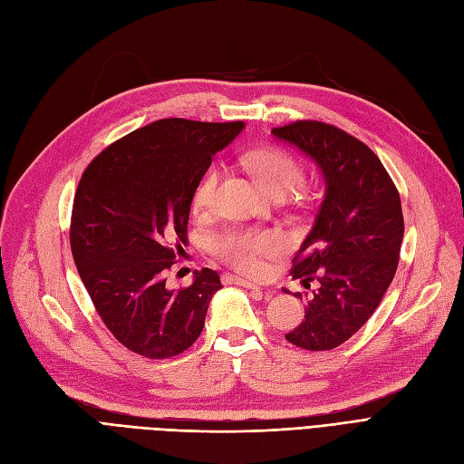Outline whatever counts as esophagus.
Instances as JSON below:
<instances>
[{
	"instance_id": "esophagus-1",
	"label": "esophagus",
	"mask_w": 464,
	"mask_h": 464,
	"mask_svg": "<svg viewBox=\"0 0 464 464\" xmlns=\"http://www.w3.org/2000/svg\"><path fill=\"white\" fill-rule=\"evenodd\" d=\"M226 281H229V283H235V285H241V286H245V288H250V290H264L260 285H256V283H252V281H246V279H241V277H223Z\"/></svg>"
}]
</instances>
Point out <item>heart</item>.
<instances>
[{
	"mask_svg": "<svg viewBox=\"0 0 464 464\" xmlns=\"http://www.w3.org/2000/svg\"><path fill=\"white\" fill-rule=\"evenodd\" d=\"M243 166L258 179L269 193L285 197L304 179V164L285 147L260 145L241 154ZM218 187V169L208 168L195 187L193 210L208 212L214 206ZM214 254L237 271L258 276L264 271V262L285 248V238L269 229H233L214 238Z\"/></svg>",
	"mask_w": 464,
	"mask_h": 464,
	"instance_id": "heart-1",
	"label": "heart"
}]
</instances>
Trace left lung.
I'll use <instances>...</instances> for the list:
<instances>
[{"label":"left lung","instance_id":"8db88e82","mask_svg":"<svg viewBox=\"0 0 464 464\" xmlns=\"http://www.w3.org/2000/svg\"><path fill=\"white\" fill-rule=\"evenodd\" d=\"M271 131L310 154L324 176V198L290 269L305 288L319 286L304 295V321L285 338L310 352L333 350L363 327L396 276L400 193L379 157L344 130L296 120Z\"/></svg>","mask_w":464,"mask_h":464}]
</instances>
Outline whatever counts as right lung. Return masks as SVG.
<instances>
[{"label": "right lung", "instance_id": "1", "mask_svg": "<svg viewBox=\"0 0 464 464\" xmlns=\"http://www.w3.org/2000/svg\"><path fill=\"white\" fill-rule=\"evenodd\" d=\"M243 128L241 120H157L83 169L71 218L72 258L101 321L137 355H179L202 333L219 276L202 267L191 286L171 290L166 273L187 245L197 183Z\"/></svg>", "mask_w": 464, "mask_h": 464}]
</instances>
